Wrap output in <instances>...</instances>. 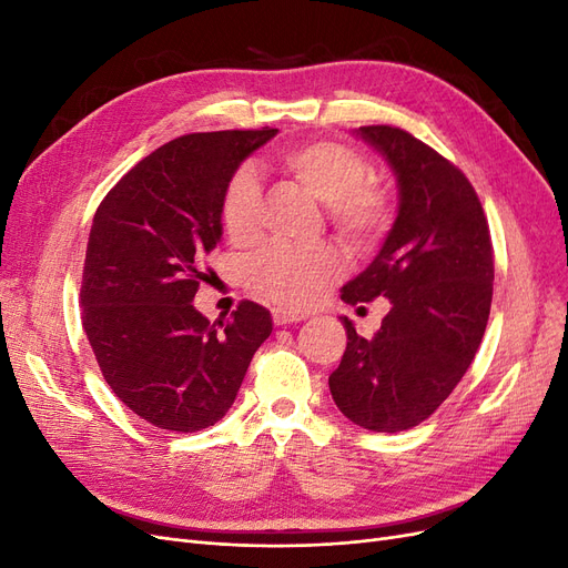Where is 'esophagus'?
Instances as JSON below:
<instances>
[{
	"instance_id": "esophagus-1",
	"label": "esophagus",
	"mask_w": 568,
	"mask_h": 568,
	"mask_svg": "<svg viewBox=\"0 0 568 568\" xmlns=\"http://www.w3.org/2000/svg\"><path fill=\"white\" fill-rule=\"evenodd\" d=\"M272 320H274V324H294V322H301V320H305V317L298 315V313L284 311V307H274V311H272Z\"/></svg>"
}]
</instances>
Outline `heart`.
I'll return each mask as SVG.
<instances>
[{"label": "heart", "mask_w": 568, "mask_h": 568, "mask_svg": "<svg viewBox=\"0 0 568 568\" xmlns=\"http://www.w3.org/2000/svg\"><path fill=\"white\" fill-rule=\"evenodd\" d=\"M280 165L307 192L324 201L343 242L363 248L379 239L390 222V199L369 182V163L359 151L341 142H311L280 153ZM261 186L251 170H239L222 196V225L234 244H248L257 234ZM338 253L329 244H272L248 265V284L274 305L301 311L338 272Z\"/></svg>", "instance_id": "b5f03b06"}]
</instances>
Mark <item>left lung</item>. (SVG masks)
Listing matches in <instances>:
<instances>
[{"instance_id":"left-lung-1","label":"left lung","mask_w":568,"mask_h":568,"mask_svg":"<svg viewBox=\"0 0 568 568\" xmlns=\"http://www.w3.org/2000/svg\"><path fill=\"white\" fill-rule=\"evenodd\" d=\"M355 134L393 170L398 215L341 298L384 296L390 311L372 338L341 317L348 343L329 390L357 426L395 434L432 417L469 369L490 315L493 244L474 186L438 151L390 125Z\"/></svg>"}]
</instances>
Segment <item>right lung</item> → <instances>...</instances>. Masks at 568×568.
<instances>
[{"label": "right lung", "instance_id": "right-lung-1", "mask_svg": "<svg viewBox=\"0 0 568 568\" xmlns=\"http://www.w3.org/2000/svg\"><path fill=\"white\" fill-rule=\"evenodd\" d=\"M280 130L184 134L120 180L94 213L82 272V326L106 384L136 417L192 434L227 415L270 311L239 303L230 320L194 307L203 257L222 239V196Z\"/></svg>", "mask_w": 568, "mask_h": 568}]
</instances>
